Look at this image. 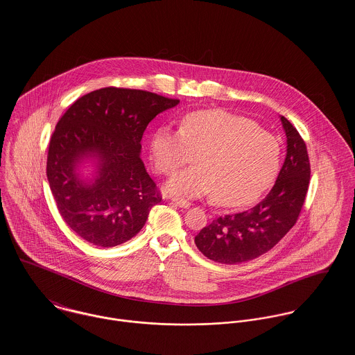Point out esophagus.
<instances>
[{
  "mask_svg": "<svg viewBox=\"0 0 355 355\" xmlns=\"http://www.w3.org/2000/svg\"><path fill=\"white\" fill-rule=\"evenodd\" d=\"M173 202L175 203L177 206H180V207H184V209L190 207V205H191V203L187 202L185 200H180V198H174V200H173Z\"/></svg>",
  "mask_w": 355,
  "mask_h": 355,
  "instance_id": "34e87169",
  "label": "esophagus"
}]
</instances>
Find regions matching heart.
<instances>
[{
    "instance_id": "b5f03b06",
    "label": "heart",
    "mask_w": 355,
    "mask_h": 355,
    "mask_svg": "<svg viewBox=\"0 0 355 355\" xmlns=\"http://www.w3.org/2000/svg\"><path fill=\"white\" fill-rule=\"evenodd\" d=\"M193 168L174 175L166 190L187 198L213 194L222 206L253 202L275 178L281 145L253 121L225 110L187 114L180 130L159 128L152 138L155 169L171 175L194 161Z\"/></svg>"
}]
</instances>
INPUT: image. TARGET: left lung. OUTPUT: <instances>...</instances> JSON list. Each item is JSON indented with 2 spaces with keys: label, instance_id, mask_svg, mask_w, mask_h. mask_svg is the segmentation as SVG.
Wrapping results in <instances>:
<instances>
[{
  "label": "left lung",
  "instance_id": "8db88e82",
  "mask_svg": "<svg viewBox=\"0 0 355 355\" xmlns=\"http://www.w3.org/2000/svg\"><path fill=\"white\" fill-rule=\"evenodd\" d=\"M287 139L286 158L270 193L254 207L218 217L196 236L209 259L234 265L272 249L295 225L310 182V161L302 137L281 116Z\"/></svg>",
  "mask_w": 355,
  "mask_h": 355
}]
</instances>
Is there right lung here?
<instances>
[{
    "instance_id": "obj_1",
    "label": "right lung",
    "mask_w": 355,
    "mask_h": 355,
    "mask_svg": "<svg viewBox=\"0 0 355 355\" xmlns=\"http://www.w3.org/2000/svg\"><path fill=\"white\" fill-rule=\"evenodd\" d=\"M180 100L146 90L102 87L74 102L51 135L46 175L57 209L85 241L113 248L137 236L162 197L139 157L141 139L157 114ZM96 161L92 182L76 173Z\"/></svg>"
}]
</instances>
